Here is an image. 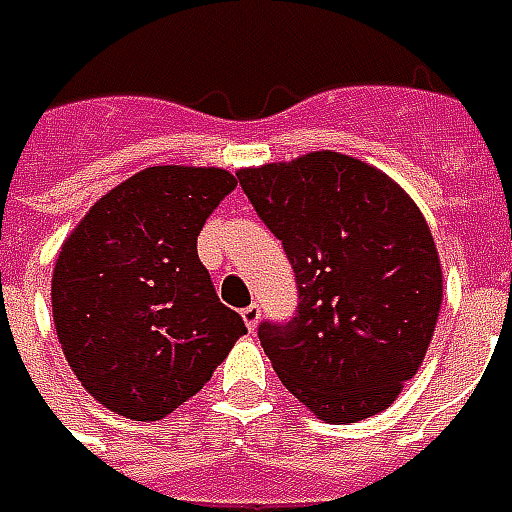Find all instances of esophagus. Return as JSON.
Instances as JSON below:
<instances>
[{
  "label": "esophagus",
  "mask_w": 512,
  "mask_h": 512,
  "mask_svg": "<svg viewBox=\"0 0 512 512\" xmlns=\"http://www.w3.org/2000/svg\"><path fill=\"white\" fill-rule=\"evenodd\" d=\"M242 320H245L250 333L256 331V325H259V320H262V311H259V306H256V303H250V306L242 308Z\"/></svg>",
  "instance_id": "1"
}]
</instances>
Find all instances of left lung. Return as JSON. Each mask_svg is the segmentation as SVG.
<instances>
[{
  "label": "left lung",
  "instance_id": "1",
  "mask_svg": "<svg viewBox=\"0 0 512 512\" xmlns=\"http://www.w3.org/2000/svg\"><path fill=\"white\" fill-rule=\"evenodd\" d=\"M295 270L297 314L262 322L275 375L317 419L386 411L422 366L444 275L413 198L383 170L339 151L237 170Z\"/></svg>",
  "mask_w": 512,
  "mask_h": 512
}]
</instances>
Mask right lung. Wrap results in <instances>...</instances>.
<instances>
[{
    "label": "right lung",
    "instance_id": "add662e5",
    "mask_svg": "<svg viewBox=\"0 0 512 512\" xmlns=\"http://www.w3.org/2000/svg\"><path fill=\"white\" fill-rule=\"evenodd\" d=\"M237 187L223 168L154 165L90 206L65 237L52 314L90 397L157 422L195 397L242 333L198 259L206 217Z\"/></svg>",
    "mask_w": 512,
    "mask_h": 512
}]
</instances>
